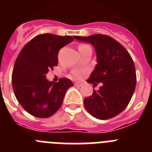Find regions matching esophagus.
Masks as SVG:
<instances>
[{"label":"esophagus","mask_w":152,"mask_h":152,"mask_svg":"<svg viewBox=\"0 0 152 152\" xmlns=\"http://www.w3.org/2000/svg\"><path fill=\"white\" fill-rule=\"evenodd\" d=\"M83 85L82 83H79V82H76L75 83V87H81Z\"/></svg>","instance_id":"esophagus-1"}]
</instances>
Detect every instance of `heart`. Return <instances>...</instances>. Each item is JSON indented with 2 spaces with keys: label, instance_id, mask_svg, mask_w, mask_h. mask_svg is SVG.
I'll return each instance as SVG.
<instances>
[{
  "label": "heart",
  "instance_id": "b5f03b06",
  "mask_svg": "<svg viewBox=\"0 0 152 152\" xmlns=\"http://www.w3.org/2000/svg\"><path fill=\"white\" fill-rule=\"evenodd\" d=\"M87 47H89V45H86V44H82V45H80V46L78 47V49L79 50H80V49H84V48H87ZM72 74H73L74 77H77V78H80V77H81L82 72H80V71H78V70H75V71H73Z\"/></svg>",
  "mask_w": 152,
  "mask_h": 152
}]
</instances>
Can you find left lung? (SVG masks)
Segmentation results:
<instances>
[{"mask_svg": "<svg viewBox=\"0 0 152 152\" xmlns=\"http://www.w3.org/2000/svg\"><path fill=\"white\" fill-rule=\"evenodd\" d=\"M88 42L94 47L96 64L87 82L97 85L92 95L84 98V104L91 116L99 119H108L123 111L133 95L136 85L135 64L128 51L119 42L107 35L94 34L74 36Z\"/></svg>", "mask_w": 152, "mask_h": 152, "instance_id": "obj_1", "label": "left lung"}]
</instances>
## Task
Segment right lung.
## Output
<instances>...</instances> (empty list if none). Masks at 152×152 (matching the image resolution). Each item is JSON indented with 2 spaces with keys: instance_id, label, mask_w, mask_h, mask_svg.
Listing matches in <instances>:
<instances>
[{
  "instance_id": "1",
  "label": "right lung",
  "mask_w": 152,
  "mask_h": 152,
  "mask_svg": "<svg viewBox=\"0 0 152 152\" xmlns=\"http://www.w3.org/2000/svg\"><path fill=\"white\" fill-rule=\"evenodd\" d=\"M74 40L70 36L45 33L24 45L15 61L12 84L17 100L32 116L48 118L62 104L67 90L73 86L68 78L52 82L45 75L58 65L60 49Z\"/></svg>"
}]
</instances>
